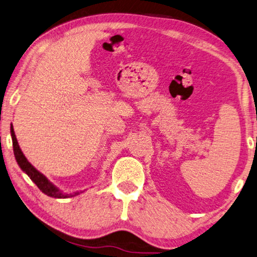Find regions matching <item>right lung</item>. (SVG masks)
I'll use <instances>...</instances> for the list:
<instances>
[{
	"mask_svg": "<svg viewBox=\"0 0 257 257\" xmlns=\"http://www.w3.org/2000/svg\"><path fill=\"white\" fill-rule=\"evenodd\" d=\"M10 132H11V138H13V146H14V154L16 157V161L21 169L24 172L26 173L27 176L30 177L31 180L37 185L40 191L42 193H45L46 195H48L50 197H56V199H65V197H70V196H74L79 194V192H76L74 194H65V193L61 192L55 185H53L50 181L46 178V176H43L41 172H39L37 169H35L32 164L30 163L24 155L22 149L19 148L17 138H16V134L14 131L13 125L10 127Z\"/></svg>",
	"mask_w": 257,
	"mask_h": 257,
	"instance_id": "obj_1",
	"label": "right lung"
}]
</instances>
